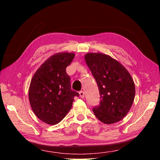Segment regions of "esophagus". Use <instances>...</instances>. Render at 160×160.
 I'll return each instance as SVG.
<instances>
[{
	"label": "esophagus",
	"instance_id": "34e87169",
	"mask_svg": "<svg viewBox=\"0 0 160 160\" xmlns=\"http://www.w3.org/2000/svg\"><path fill=\"white\" fill-rule=\"evenodd\" d=\"M80 97H81V98H84L85 97V93H84L83 91H80Z\"/></svg>",
	"mask_w": 160,
	"mask_h": 160
}]
</instances>
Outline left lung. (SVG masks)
<instances>
[{
  "label": "left lung",
  "mask_w": 160,
  "mask_h": 160,
  "mask_svg": "<svg viewBox=\"0 0 160 160\" xmlns=\"http://www.w3.org/2000/svg\"><path fill=\"white\" fill-rule=\"evenodd\" d=\"M85 59L99 91V104L92 109L94 115L104 123L118 122L128 113L135 98V85L131 75L108 55L90 53Z\"/></svg>",
  "instance_id": "left-lung-1"
}]
</instances>
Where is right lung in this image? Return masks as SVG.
Segmentation results:
<instances>
[{"mask_svg":"<svg viewBox=\"0 0 160 160\" xmlns=\"http://www.w3.org/2000/svg\"><path fill=\"white\" fill-rule=\"evenodd\" d=\"M75 56L72 53H56L47 59L35 72L29 90L32 109L38 118L49 125L63 120L70 110L75 97L66 68Z\"/></svg>","mask_w":160,"mask_h":160,"instance_id":"right-lung-1","label":"right lung"}]
</instances>
